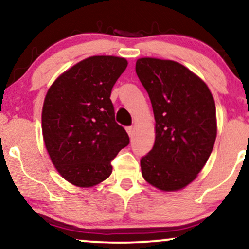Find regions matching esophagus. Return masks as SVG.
<instances>
[{
    "mask_svg": "<svg viewBox=\"0 0 249 249\" xmlns=\"http://www.w3.org/2000/svg\"><path fill=\"white\" fill-rule=\"evenodd\" d=\"M126 132L128 134V137H130L131 139H132V137H133V127L132 126L126 127Z\"/></svg>",
    "mask_w": 249,
    "mask_h": 249,
    "instance_id": "1",
    "label": "esophagus"
}]
</instances>
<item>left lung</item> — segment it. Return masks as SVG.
Listing matches in <instances>:
<instances>
[{
	"mask_svg": "<svg viewBox=\"0 0 249 249\" xmlns=\"http://www.w3.org/2000/svg\"><path fill=\"white\" fill-rule=\"evenodd\" d=\"M136 71L155 118L154 146L140 160L142 178L159 190H181L197 178L213 148V96L199 76L173 60L140 58Z\"/></svg>",
	"mask_w": 249,
	"mask_h": 249,
	"instance_id": "1",
	"label": "left lung"
}]
</instances>
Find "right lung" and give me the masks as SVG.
<instances>
[{"mask_svg": "<svg viewBox=\"0 0 249 249\" xmlns=\"http://www.w3.org/2000/svg\"><path fill=\"white\" fill-rule=\"evenodd\" d=\"M126 67L125 58L89 56L56 77L45 96V147L58 173L73 185L90 188L107 179L111 160L130 142L110 100Z\"/></svg>", "mask_w": 249, "mask_h": 249, "instance_id": "right-lung-1", "label": "right lung"}]
</instances>
